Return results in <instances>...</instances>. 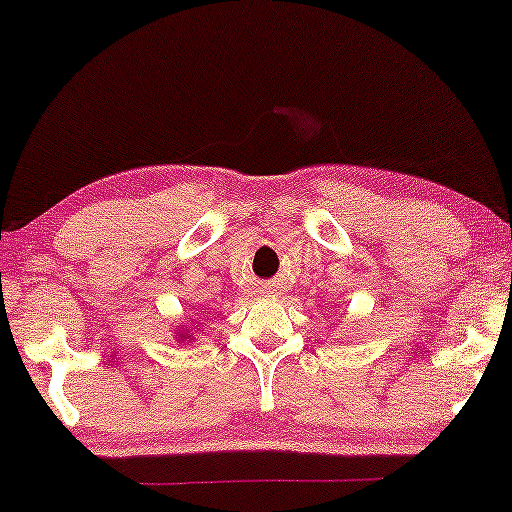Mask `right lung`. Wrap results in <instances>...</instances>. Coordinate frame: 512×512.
<instances>
[{"label": "right lung", "mask_w": 512, "mask_h": 512, "mask_svg": "<svg viewBox=\"0 0 512 512\" xmlns=\"http://www.w3.org/2000/svg\"><path fill=\"white\" fill-rule=\"evenodd\" d=\"M180 338H183V336H180Z\"/></svg>", "instance_id": "obj_1"}]
</instances>
